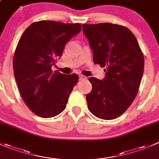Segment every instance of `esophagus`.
<instances>
[{"mask_svg":"<svg viewBox=\"0 0 159 159\" xmlns=\"http://www.w3.org/2000/svg\"><path fill=\"white\" fill-rule=\"evenodd\" d=\"M79 79L80 80H86V79H87V77L84 76V75H79Z\"/></svg>","mask_w":159,"mask_h":159,"instance_id":"obj_1","label":"esophagus"}]
</instances>
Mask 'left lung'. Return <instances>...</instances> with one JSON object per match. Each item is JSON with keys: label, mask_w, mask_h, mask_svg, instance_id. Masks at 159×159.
<instances>
[{"label": "left lung", "mask_w": 159, "mask_h": 159, "mask_svg": "<svg viewBox=\"0 0 159 159\" xmlns=\"http://www.w3.org/2000/svg\"><path fill=\"white\" fill-rule=\"evenodd\" d=\"M93 52L94 64L106 67L103 80L92 77L86 95L88 107L96 117L112 120L131 105L139 90L144 60L136 37L127 27L112 23L83 24Z\"/></svg>", "instance_id": "left-lung-1"}]
</instances>
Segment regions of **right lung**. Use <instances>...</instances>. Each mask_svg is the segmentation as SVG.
<instances>
[{
  "label": "right lung",
  "instance_id": "1",
  "mask_svg": "<svg viewBox=\"0 0 159 159\" xmlns=\"http://www.w3.org/2000/svg\"><path fill=\"white\" fill-rule=\"evenodd\" d=\"M81 30L80 23L43 20L31 24L20 38L14 55V74L25 103L35 115L50 118L66 108L78 76L51 68L66 43Z\"/></svg>",
  "mask_w": 159,
  "mask_h": 159
}]
</instances>
